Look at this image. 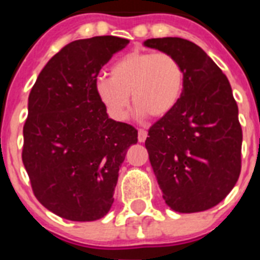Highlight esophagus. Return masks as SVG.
Listing matches in <instances>:
<instances>
[{"instance_id": "34e87169", "label": "esophagus", "mask_w": 260, "mask_h": 260, "mask_svg": "<svg viewBox=\"0 0 260 260\" xmlns=\"http://www.w3.org/2000/svg\"><path fill=\"white\" fill-rule=\"evenodd\" d=\"M147 139V131L146 129H139L138 134V140L140 143H143Z\"/></svg>"}]
</instances>
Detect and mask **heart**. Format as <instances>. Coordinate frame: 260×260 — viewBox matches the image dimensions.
Listing matches in <instances>:
<instances>
[{"label": "heart", "instance_id": "b5f03b06", "mask_svg": "<svg viewBox=\"0 0 260 260\" xmlns=\"http://www.w3.org/2000/svg\"><path fill=\"white\" fill-rule=\"evenodd\" d=\"M185 70L169 52L131 51L110 67V77L100 75L94 91L106 113L124 121L129 110V94L138 114L162 117L170 113L181 98Z\"/></svg>", "mask_w": 260, "mask_h": 260}]
</instances>
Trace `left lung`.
Returning a JSON list of instances; mask_svg holds the SVG:
<instances>
[{
  "instance_id": "obj_1",
  "label": "left lung",
  "mask_w": 260,
  "mask_h": 260,
  "mask_svg": "<svg viewBox=\"0 0 260 260\" xmlns=\"http://www.w3.org/2000/svg\"><path fill=\"white\" fill-rule=\"evenodd\" d=\"M144 46L173 54L185 70L179 101L146 140L163 200L179 213L208 210L228 196L242 170L243 132L230 81L186 39H148Z\"/></svg>"
}]
</instances>
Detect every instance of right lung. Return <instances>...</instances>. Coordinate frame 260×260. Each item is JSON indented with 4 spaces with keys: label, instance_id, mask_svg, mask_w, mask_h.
Listing matches in <instances>:
<instances>
[{
    "label": "right lung",
    "instance_id": "right-lung-1",
    "mask_svg": "<svg viewBox=\"0 0 260 260\" xmlns=\"http://www.w3.org/2000/svg\"><path fill=\"white\" fill-rule=\"evenodd\" d=\"M129 40H75L48 60L28 98L22 163L39 202L59 217L94 221L113 204L118 170L138 129L108 117L94 82Z\"/></svg>",
    "mask_w": 260,
    "mask_h": 260
}]
</instances>
